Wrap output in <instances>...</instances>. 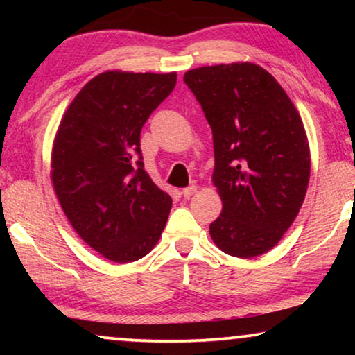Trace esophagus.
Wrapping results in <instances>:
<instances>
[{
    "label": "esophagus",
    "mask_w": 355,
    "mask_h": 355,
    "mask_svg": "<svg viewBox=\"0 0 355 355\" xmlns=\"http://www.w3.org/2000/svg\"><path fill=\"white\" fill-rule=\"evenodd\" d=\"M197 192V186H189V187H186V189H182V197H186V198H189V197H192L193 193Z\"/></svg>",
    "instance_id": "1"
}]
</instances>
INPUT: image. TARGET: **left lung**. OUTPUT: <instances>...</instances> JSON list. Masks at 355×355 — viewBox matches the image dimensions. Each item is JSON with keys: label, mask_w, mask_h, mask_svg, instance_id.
<instances>
[{"label": "left lung", "mask_w": 355, "mask_h": 355, "mask_svg": "<svg viewBox=\"0 0 355 355\" xmlns=\"http://www.w3.org/2000/svg\"><path fill=\"white\" fill-rule=\"evenodd\" d=\"M213 132L211 181L223 211L210 236L227 255L273 249L302 207L310 148L299 111L273 76L254 62L203 66L184 74Z\"/></svg>", "instance_id": "obj_1"}]
</instances>
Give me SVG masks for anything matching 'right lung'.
Here are the masks:
<instances>
[{
    "mask_svg": "<svg viewBox=\"0 0 355 355\" xmlns=\"http://www.w3.org/2000/svg\"><path fill=\"white\" fill-rule=\"evenodd\" d=\"M176 79L101 72L67 106L53 140L51 182L62 211L87 245L116 263L147 255L171 210V197L144 169L140 130Z\"/></svg>",
    "mask_w": 355,
    "mask_h": 355,
    "instance_id": "obj_1",
    "label": "right lung"
}]
</instances>
